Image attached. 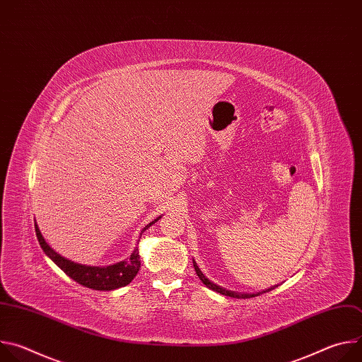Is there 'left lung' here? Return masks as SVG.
<instances>
[{"label":"left lung","mask_w":362,"mask_h":362,"mask_svg":"<svg viewBox=\"0 0 362 362\" xmlns=\"http://www.w3.org/2000/svg\"><path fill=\"white\" fill-rule=\"evenodd\" d=\"M193 267H194V271H196L199 279H200L206 286L211 288V289L215 291V292H219V293L225 295V296H230V298H252V296H257V295H259V292H257V293H239V292H235V291H228V289H225V288H222V286L214 284L212 281H209L208 278H206V276L203 275V272L199 269V267H197V264H196L194 261H193ZM276 286H278V285H275V286H272V288H269V289H267V291H264V292H269V291L275 289Z\"/></svg>","instance_id":"1"}]
</instances>
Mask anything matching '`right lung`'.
<instances>
[{
	"instance_id": "1",
	"label": "right lung",
	"mask_w": 362,
	"mask_h": 362,
	"mask_svg": "<svg viewBox=\"0 0 362 362\" xmlns=\"http://www.w3.org/2000/svg\"><path fill=\"white\" fill-rule=\"evenodd\" d=\"M160 218L162 216H159L158 219H154L147 226H144L141 229V233L146 229H148L154 222H158ZM34 226H35V235H37L38 243H40L41 249L44 250V253L66 275H69L71 279H74L77 284H80L86 288L95 289V291H112V289L126 286L133 281V278L137 275V272L140 269V255H139L137 247L133 250V253L130 255L127 261H122V262L110 265V267L81 265V264H76V262L67 259V257L62 256L60 253H57L53 247H51L45 242V239L42 238L37 223H34ZM141 233H140V238H141Z\"/></svg>"
}]
</instances>
